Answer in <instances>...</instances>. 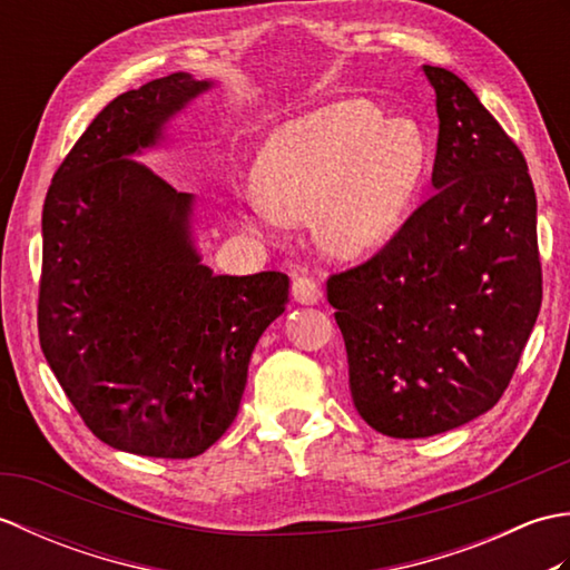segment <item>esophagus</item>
I'll return each instance as SVG.
<instances>
[{"label":"esophagus","mask_w":570,"mask_h":570,"mask_svg":"<svg viewBox=\"0 0 570 570\" xmlns=\"http://www.w3.org/2000/svg\"><path fill=\"white\" fill-rule=\"evenodd\" d=\"M292 296H294L296 304H304V306L318 304V301L323 298L321 286H318L316 282H313V278H308V276H296V278H294Z\"/></svg>","instance_id":"34e87169"}]
</instances>
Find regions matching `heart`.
Wrapping results in <instances>:
<instances>
[{"label": "heart", "instance_id": "heart-1", "mask_svg": "<svg viewBox=\"0 0 570 570\" xmlns=\"http://www.w3.org/2000/svg\"><path fill=\"white\" fill-rule=\"evenodd\" d=\"M426 164L416 125L384 122L374 105L343 100L274 131L257 159L254 208L266 220H313L325 254L355 259L404 220Z\"/></svg>", "mask_w": 570, "mask_h": 570}]
</instances>
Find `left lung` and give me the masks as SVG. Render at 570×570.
I'll return each instance as SVG.
<instances>
[{"mask_svg":"<svg viewBox=\"0 0 570 570\" xmlns=\"http://www.w3.org/2000/svg\"><path fill=\"white\" fill-rule=\"evenodd\" d=\"M423 72L439 112L435 193L370 262L328 278L355 409L392 439L498 404L541 308L524 156L455 72Z\"/></svg>","mask_w":570,"mask_h":570,"instance_id":"left-lung-1","label":"left lung"}]
</instances>
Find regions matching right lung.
Segmentation results:
<instances>
[{
	"mask_svg": "<svg viewBox=\"0 0 570 570\" xmlns=\"http://www.w3.org/2000/svg\"><path fill=\"white\" fill-rule=\"evenodd\" d=\"M190 72L119 95L46 193L39 337L48 367L98 439L149 458H196L235 421L288 276L213 274L193 237L196 196L137 159L213 88Z\"/></svg>",
	"mask_w": 570,
	"mask_h": 570,
	"instance_id": "1",
	"label": "right lung"
}]
</instances>
